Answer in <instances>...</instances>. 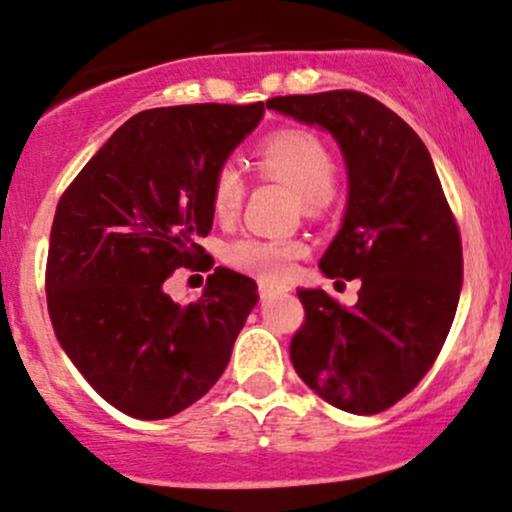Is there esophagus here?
Segmentation results:
<instances>
[{"label":"esophagus","instance_id":"esophagus-1","mask_svg":"<svg viewBox=\"0 0 512 512\" xmlns=\"http://www.w3.org/2000/svg\"><path fill=\"white\" fill-rule=\"evenodd\" d=\"M258 293H261V298H273V295L283 293V288H280V285L268 283V280H261V283H258Z\"/></svg>","mask_w":512,"mask_h":512}]
</instances>
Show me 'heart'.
Returning a JSON list of instances; mask_svg holds the SVG:
<instances>
[{
    "label": "heart",
    "mask_w": 512,
    "mask_h": 512,
    "mask_svg": "<svg viewBox=\"0 0 512 512\" xmlns=\"http://www.w3.org/2000/svg\"><path fill=\"white\" fill-rule=\"evenodd\" d=\"M258 175L266 180L290 185L300 192L305 212L317 214L332 202V185L337 166L322 139L310 131L285 129L268 136L254 153ZM212 212L219 222H232L246 200V178L232 163L214 170L210 188ZM305 254V244L295 239H263L241 236L224 251V261L236 271L263 280H280L290 273L293 263Z\"/></svg>",
    "instance_id": "1"
}]
</instances>
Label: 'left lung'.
<instances>
[{"label":"left lung","mask_w":512,"mask_h":512,"mask_svg":"<svg viewBox=\"0 0 512 512\" xmlns=\"http://www.w3.org/2000/svg\"><path fill=\"white\" fill-rule=\"evenodd\" d=\"M266 104L322 126L342 148L349 202L320 268L361 280L354 307L298 290L305 322L290 361L329 405L376 415L425 378L452 329L464 278L459 227L430 151L386 104L354 90Z\"/></svg>","instance_id":"8db88e82"}]
</instances>
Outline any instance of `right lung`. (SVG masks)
<instances>
[{"label": "right lung", "mask_w": 512, "mask_h": 512, "mask_svg": "<svg viewBox=\"0 0 512 512\" xmlns=\"http://www.w3.org/2000/svg\"><path fill=\"white\" fill-rule=\"evenodd\" d=\"M268 107V104H266ZM263 102L180 104L119 126L60 197L46 263L48 315L97 393L136 420H163L210 390L254 310L256 280L217 266L178 305L163 283L210 271L214 170L261 122Z\"/></svg>", "instance_id": "obj_1"}]
</instances>
